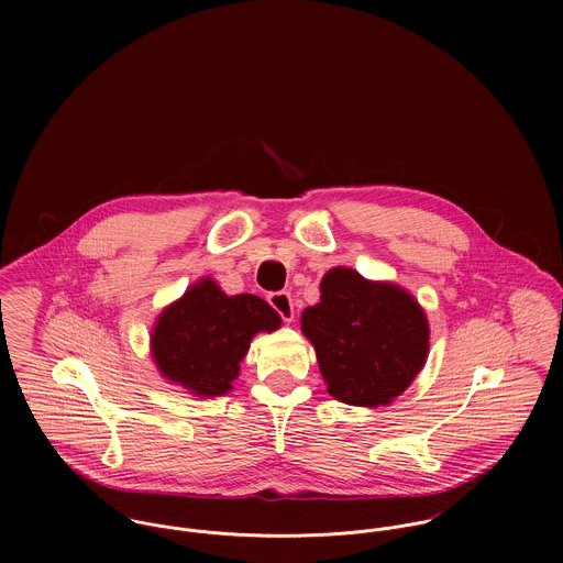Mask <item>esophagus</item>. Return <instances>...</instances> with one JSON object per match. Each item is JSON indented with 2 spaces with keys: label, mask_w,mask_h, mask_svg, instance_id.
Here are the masks:
<instances>
[{
  "label": "esophagus",
  "mask_w": 563,
  "mask_h": 563,
  "mask_svg": "<svg viewBox=\"0 0 563 563\" xmlns=\"http://www.w3.org/2000/svg\"><path fill=\"white\" fill-rule=\"evenodd\" d=\"M266 299H268L271 308H273L284 321H295V303H292L290 292H284V290H282V292H271Z\"/></svg>",
  "instance_id": "esophagus-1"
}]
</instances>
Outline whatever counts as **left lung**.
Instances as JSON below:
<instances>
[{"mask_svg": "<svg viewBox=\"0 0 563 563\" xmlns=\"http://www.w3.org/2000/svg\"><path fill=\"white\" fill-rule=\"evenodd\" d=\"M301 331L314 344L327 393L346 405L395 401L420 373L429 324L418 301L388 282H368L335 266L321 301L303 310Z\"/></svg>", "mask_w": 563, "mask_h": 563, "instance_id": "obj_1", "label": "left lung"}]
</instances>
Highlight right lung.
Listing matches in <instances>:
<instances>
[{"label": "right lung", "instance_id": "right-lung-1", "mask_svg": "<svg viewBox=\"0 0 563 563\" xmlns=\"http://www.w3.org/2000/svg\"><path fill=\"white\" fill-rule=\"evenodd\" d=\"M279 314L255 295L228 297L210 277L162 310L152 331L154 362L195 397H221L241 373L251 338L275 331Z\"/></svg>", "mask_w": 563, "mask_h": 563}]
</instances>
